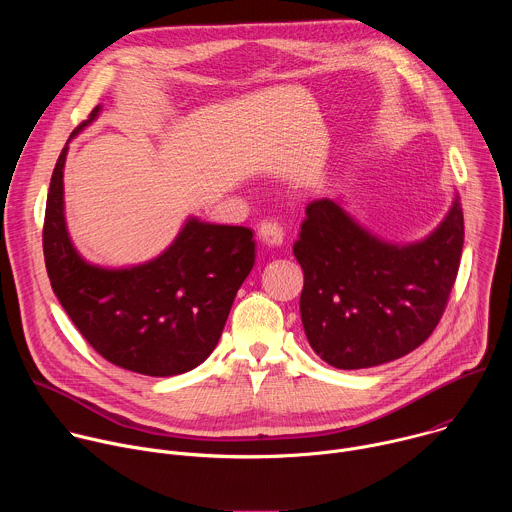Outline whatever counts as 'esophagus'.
I'll list each match as a JSON object with an SVG mask.
<instances>
[{"label":"esophagus","instance_id":"34e87169","mask_svg":"<svg viewBox=\"0 0 512 512\" xmlns=\"http://www.w3.org/2000/svg\"><path fill=\"white\" fill-rule=\"evenodd\" d=\"M257 233H259V239L269 247H277L283 243V227L277 221H263Z\"/></svg>","mask_w":512,"mask_h":512}]
</instances>
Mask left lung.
<instances>
[{
	"mask_svg": "<svg viewBox=\"0 0 512 512\" xmlns=\"http://www.w3.org/2000/svg\"><path fill=\"white\" fill-rule=\"evenodd\" d=\"M462 245L458 198L427 239L403 247L364 231L330 198L310 202L294 255L304 269L300 312L314 352L350 371L421 346L448 306Z\"/></svg>",
	"mask_w": 512,
	"mask_h": 512,
	"instance_id": "1",
	"label": "left lung"
}]
</instances>
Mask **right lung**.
I'll return each instance as SVG.
<instances>
[{"label": "right lung", "instance_id": "obj_1", "mask_svg": "<svg viewBox=\"0 0 512 512\" xmlns=\"http://www.w3.org/2000/svg\"><path fill=\"white\" fill-rule=\"evenodd\" d=\"M95 107L70 137L87 127ZM64 145L50 178L42 247L50 285L85 340L121 369L172 377L208 358L223 334L237 289L255 263L253 231L196 218L154 261L129 269L87 263L64 223Z\"/></svg>", "mask_w": 512, "mask_h": 512}]
</instances>
